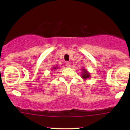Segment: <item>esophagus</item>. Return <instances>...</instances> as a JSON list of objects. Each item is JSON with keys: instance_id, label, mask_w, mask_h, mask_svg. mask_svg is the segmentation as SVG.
Masks as SVG:
<instances>
[{"instance_id": "34e87169", "label": "esophagus", "mask_w": 130, "mask_h": 130, "mask_svg": "<svg viewBox=\"0 0 130 130\" xmlns=\"http://www.w3.org/2000/svg\"><path fill=\"white\" fill-rule=\"evenodd\" d=\"M65 65H66V66L67 67H70V62H69V61H66V63H65Z\"/></svg>"}]
</instances>
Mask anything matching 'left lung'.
Segmentation results:
<instances>
[{
  "label": "left lung",
  "instance_id": "8db88e82",
  "mask_svg": "<svg viewBox=\"0 0 130 130\" xmlns=\"http://www.w3.org/2000/svg\"><path fill=\"white\" fill-rule=\"evenodd\" d=\"M82 78H84V80H86L87 78H90V73H89L88 72H87V70L82 69Z\"/></svg>",
  "mask_w": 130,
  "mask_h": 130
}]
</instances>
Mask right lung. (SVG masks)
Returning a JSON list of instances; mask_svg holds the SVG:
<instances>
[{
	"instance_id": "add662e5",
	"label": "right lung",
	"mask_w": 130,
	"mask_h": 130,
	"mask_svg": "<svg viewBox=\"0 0 130 130\" xmlns=\"http://www.w3.org/2000/svg\"><path fill=\"white\" fill-rule=\"evenodd\" d=\"M58 69V67L57 66V67H54L53 68H52V70H55V69Z\"/></svg>"
}]
</instances>
